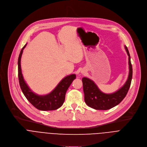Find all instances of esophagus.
Segmentation results:
<instances>
[{
	"label": "esophagus",
	"mask_w": 147,
	"mask_h": 147,
	"mask_svg": "<svg viewBox=\"0 0 147 147\" xmlns=\"http://www.w3.org/2000/svg\"><path fill=\"white\" fill-rule=\"evenodd\" d=\"M84 73V72H82V73Z\"/></svg>",
	"instance_id": "esophagus-1"
}]
</instances>
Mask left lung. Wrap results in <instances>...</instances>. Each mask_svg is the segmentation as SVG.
Masks as SVG:
<instances>
[{"instance_id": "left-lung-1", "label": "left lung", "mask_w": 147, "mask_h": 147, "mask_svg": "<svg viewBox=\"0 0 147 147\" xmlns=\"http://www.w3.org/2000/svg\"><path fill=\"white\" fill-rule=\"evenodd\" d=\"M124 47L129 56V74L126 82L119 90L112 94H105L92 80L87 77L82 78L84 100L88 107L96 110H108L117 105L126 96L131 85L133 69L129 50L126 46Z\"/></svg>"}]
</instances>
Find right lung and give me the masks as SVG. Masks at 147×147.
<instances>
[{
  "label": "right lung",
  "mask_w": 147,
  "mask_h": 147,
  "mask_svg": "<svg viewBox=\"0 0 147 147\" xmlns=\"http://www.w3.org/2000/svg\"><path fill=\"white\" fill-rule=\"evenodd\" d=\"M27 44L21 51L18 59V76L20 88L27 100L36 109L40 111H53L62 106L65 100L66 92L76 78L74 74L69 75L63 79L56 87L49 94L45 95H38L33 92L28 87L23 78L21 69V58Z\"/></svg>",
  "instance_id": "1"
}]
</instances>
